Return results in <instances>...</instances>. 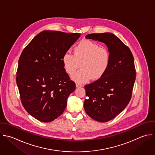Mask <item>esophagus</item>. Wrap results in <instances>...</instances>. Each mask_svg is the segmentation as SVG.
Instances as JSON below:
<instances>
[{"instance_id":"1","label":"esophagus","mask_w":155,"mask_h":155,"mask_svg":"<svg viewBox=\"0 0 155 155\" xmlns=\"http://www.w3.org/2000/svg\"><path fill=\"white\" fill-rule=\"evenodd\" d=\"M82 86H83V85H82V84H80V83H76V87H82Z\"/></svg>"}]
</instances>
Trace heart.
<instances>
[{
    "label": "heart",
    "instance_id": "heart-1",
    "mask_svg": "<svg viewBox=\"0 0 155 155\" xmlns=\"http://www.w3.org/2000/svg\"><path fill=\"white\" fill-rule=\"evenodd\" d=\"M62 61L65 71L70 75L75 73L81 63L82 69L72 78L78 83H85L91 78L98 80L104 74L110 64V52L107 48L84 39L76 45L74 54L65 52Z\"/></svg>",
    "mask_w": 155,
    "mask_h": 155
}]
</instances>
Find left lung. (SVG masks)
I'll use <instances>...</instances> for the list:
<instances>
[{"label": "left lung", "mask_w": 155, "mask_h": 155, "mask_svg": "<svg viewBox=\"0 0 155 155\" xmlns=\"http://www.w3.org/2000/svg\"><path fill=\"white\" fill-rule=\"evenodd\" d=\"M86 38L104 43L110 52L104 74L84 86L86 112L97 121L107 122L120 114L132 98L136 79L134 56L129 48L112 33L89 34Z\"/></svg>", "instance_id": "1"}]
</instances>
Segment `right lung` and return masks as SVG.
Returning <instances> with one entry per match:
<instances>
[{
  "label": "right lung",
  "instance_id": "1",
  "mask_svg": "<svg viewBox=\"0 0 155 155\" xmlns=\"http://www.w3.org/2000/svg\"><path fill=\"white\" fill-rule=\"evenodd\" d=\"M79 33L43 31L24 48L16 82L25 109L37 120L49 123L64 112L75 82L66 72L62 58Z\"/></svg>",
  "mask_w": 155,
  "mask_h": 155
}]
</instances>
